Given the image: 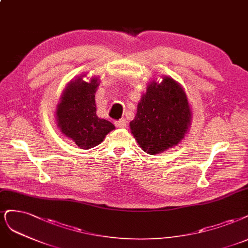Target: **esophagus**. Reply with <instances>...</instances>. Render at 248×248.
I'll return each instance as SVG.
<instances>
[{"label": "esophagus", "instance_id": "esophagus-1", "mask_svg": "<svg viewBox=\"0 0 248 248\" xmlns=\"http://www.w3.org/2000/svg\"><path fill=\"white\" fill-rule=\"evenodd\" d=\"M126 120L125 119H120V120H118V121H116L115 122V125H116V127H118V128H125L126 127Z\"/></svg>", "mask_w": 248, "mask_h": 248}]
</instances>
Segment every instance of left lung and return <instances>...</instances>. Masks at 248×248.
Listing matches in <instances>:
<instances>
[{
  "instance_id": "left-lung-1",
  "label": "left lung",
  "mask_w": 248,
  "mask_h": 248,
  "mask_svg": "<svg viewBox=\"0 0 248 248\" xmlns=\"http://www.w3.org/2000/svg\"><path fill=\"white\" fill-rule=\"evenodd\" d=\"M192 112L183 87L169 77L152 82L138 105L130 129L140 147L156 155L175 147L191 125Z\"/></svg>"
}]
</instances>
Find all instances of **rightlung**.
Listing matches in <instances>:
<instances>
[{"label":"right lung","mask_w":248,"mask_h":248,"mask_svg":"<svg viewBox=\"0 0 248 248\" xmlns=\"http://www.w3.org/2000/svg\"><path fill=\"white\" fill-rule=\"evenodd\" d=\"M82 77L71 81L63 90L56 108V121L66 138L74 140L79 148L89 150L98 146L115 126L96 115L98 79L92 78L87 83Z\"/></svg>","instance_id":"1"}]
</instances>
